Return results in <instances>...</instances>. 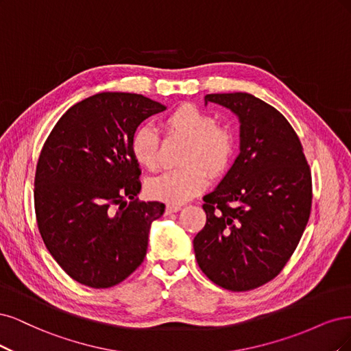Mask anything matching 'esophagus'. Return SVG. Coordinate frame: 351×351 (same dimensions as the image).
I'll list each match as a JSON object with an SVG mask.
<instances>
[{
	"mask_svg": "<svg viewBox=\"0 0 351 351\" xmlns=\"http://www.w3.org/2000/svg\"><path fill=\"white\" fill-rule=\"evenodd\" d=\"M180 210V206L179 204H167L166 208H165V213L166 214H171V213H176Z\"/></svg>",
	"mask_w": 351,
	"mask_h": 351,
	"instance_id": "1",
	"label": "esophagus"
}]
</instances>
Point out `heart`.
I'll list each match as a JSON object with an SVG mask.
<instances>
[{
    "instance_id": "obj_1",
    "label": "heart",
    "mask_w": 351,
    "mask_h": 351,
    "mask_svg": "<svg viewBox=\"0 0 351 351\" xmlns=\"http://www.w3.org/2000/svg\"><path fill=\"white\" fill-rule=\"evenodd\" d=\"M167 140L184 141L179 153V165L173 171L153 178L147 192L154 199L178 204L207 186L208 175L220 178L229 171L236 153L234 132L216 123L213 115L194 105H182L167 114L162 122ZM130 150L134 160L147 171H156L160 165L162 138L150 125L134 131Z\"/></svg>"
}]
</instances>
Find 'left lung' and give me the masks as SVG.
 <instances>
[{
  "instance_id": "1",
  "label": "left lung",
  "mask_w": 351,
  "mask_h": 351,
  "mask_svg": "<svg viewBox=\"0 0 351 351\" xmlns=\"http://www.w3.org/2000/svg\"><path fill=\"white\" fill-rule=\"evenodd\" d=\"M241 121V154L204 197L206 226L194 237L197 263L232 291L276 278L299 245L312 207V176L296 131L250 93L207 95Z\"/></svg>"
}]
</instances>
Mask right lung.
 I'll return each instance as SVG.
<instances>
[{
	"mask_svg": "<svg viewBox=\"0 0 351 351\" xmlns=\"http://www.w3.org/2000/svg\"><path fill=\"white\" fill-rule=\"evenodd\" d=\"M165 109L143 95L97 93L66 110L42 147L38 229L55 261L84 286H117L144 261L150 224L165 204L138 201L141 171L130 141Z\"/></svg>",
	"mask_w": 351,
	"mask_h": 351,
	"instance_id": "right-lung-1",
	"label": "right lung"
}]
</instances>
